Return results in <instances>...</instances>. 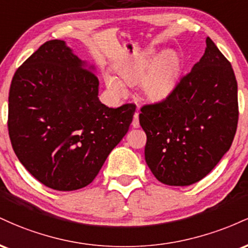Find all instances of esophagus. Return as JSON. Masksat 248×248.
Wrapping results in <instances>:
<instances>
[{"label": "esophagus", "instance_id": "obj_1", "mask_svg": "<svg viewBox=\"0 0 248 248\" xmlns=\"http://www.w3.org/2000/svg\"><path fill=\"white\" fill-rule=\"evenodd\" d=\"M132 126L134 128H139L140 127V122H139V112H136L135 114H134V119H133V122H132Z\"/></svg>", "mask_w": 248, "mask_h": 248}]
</instances>
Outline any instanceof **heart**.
<instances>
[{
	"label": "heart",
	"mask_w": 248,
	"mask_h": 248,
	"mask_svg": "<svg viewBox=\"0 0 248 248\" xmlns=\"http://www.w3.org/2000/svg\"><path fill=\"white\" fill-rule=\"evenodd\" d=\"M157 53L148 50L135 61L122 64L118 73L122 80L110 73H105V84L110 93L116 96L126 93V85L141 81V90L144 96L152 101H161L171 94L177 85L181 61L177 53L167 51L156 58Z\"/></svg>",
	"instance_id": "b5f03b06"
}]
</instances>
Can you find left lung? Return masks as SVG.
Returning a JSON list of instances; mask_svg holds the SVG:
<instances>
[{"instance_id": "obj_1", "label": "left lung", "mask_w": 248, "mask_h": 248, "mask_svg": "<svg viewBox=\"0 0 248 248\" xmlns=\"http://www.w3.org/2000/svg\"><path fill=\"white\" fill-rule=\"evenodd\" d=\"M146 162L161 183L186 186L204 178L230 149L237 132L238 85L231 62L211 38L171 94L141 107Z\"/></svg>"}]
</instances>
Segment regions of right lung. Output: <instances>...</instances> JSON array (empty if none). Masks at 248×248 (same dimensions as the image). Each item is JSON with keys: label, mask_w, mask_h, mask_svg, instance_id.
<instances>
[{"label": "right lung", "mask_w": 248, "mask_h": 248, "mask_svg": "<svg viewBox=\"0 0 248 248\" xmlns=\"http://www.w3.org/2000/svg\"><path fill=\"white\" fill-rule=\"evenodd\" d=\"M99 80L64 41L33 52L14 75L8 130L14 152L45 186L73 191L88 186L132 124L136 106L108 108Z\"/></svg>", "instance_id": "add662e5"}]
</instances>
